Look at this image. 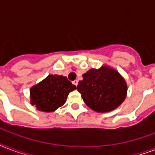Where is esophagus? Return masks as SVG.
<instances>
[{
    "label": "esophagus",
    "mask_w": 155,
    "mask_h": 155,
    "mask_svg": "<svg viewBox=\"0 0 155 155\" xmlns=\"http://www.w3.org/2000/svg\"><path fill=\"white\" fill-rule=\"evenodd\" d=\"M73 84H75V86H77L78 85V83H79V81H78L77 80H74V81H73Z\"/></svg>",
    "instance_id": "34e87169"
}]
</instances>
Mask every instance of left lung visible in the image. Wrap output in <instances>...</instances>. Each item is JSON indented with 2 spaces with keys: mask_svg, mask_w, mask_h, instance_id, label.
<instances>
[{
  "mask_svg": "<svg viewBox=\"0 0 155 155\" xmlns=\"http://www.w3.org/2000/svg\"><path fill=\"white\" fill-rule=\"evenodd\" d=\"M82 76L77 90L84 103L92 110L109 112L117 108L125 99L126 83L117 71L103 67L91 69Z\"/></svg>",
  "mask_w": 155,
  "mask_h": 155,
  "instance_id": "left-lung-1",
  "label": "left lung"
}]
</instances>
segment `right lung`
<instances>
[{
	"mask_svg": "<svg viewBox=\"0 0 155 155\" xmlns=\"http://www.w3.org/2000/svg\"><path fill=\"white\" fill-rule=\"evenodd\" d=\"M76 87L65 76L49 75L42 82L30 89V101L37 109L53 112L67 101L69 92Z\"/></svg>",
	"mask_w": 155,
	"mask_h": 155,
	"instance_id": "right-lung-1",
	"label": "right lung"
}]
</instances>
